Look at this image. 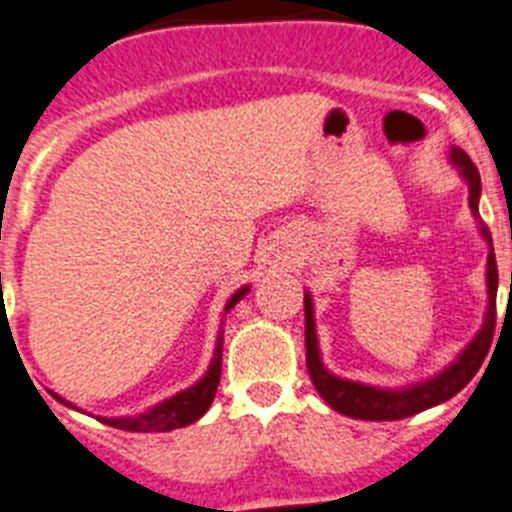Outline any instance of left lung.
<instances>
[{
    "instance_id": "obj_1",
    "label": "left lung",
    "mask_w": 512,
    "mask_h": 512,
    "mask_svg": "<svg viewBox=\"0 0 512 512\" xmlns=\"http://www.w3.org/2000/svg\"><path fill=\"white\" fill-rule=\"evenodd\" d=\"M451 163L457 165L462 178L469 186V209L477 216L480 209V193L482 181L480 170L474 168L469 155L459 147L451 150ZM482 237H485L490 255H487V313L482 321V329L477 331L472 342L467 344L462 354H459L444 372H439L431 380L416 382L403 390H385L372 388L365 382H352L344 377L331 375L321 362L319 354V339H316V324H313V301L311 293L303 296V308H306V367L311 375L313 388L319 390L321 398L334 408V411L344 413L349 418H359V421H398V418L416 416V413L434 408V405L444 403V400L454 398L462 388H467V382L477 375V370L485 362L487 352H490L492 334H495V298H497V262L495 250H492V234L487 227H480Z\"/></svg>"
}]
</instances>
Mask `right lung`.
Masks as SVG:
<instances>
[{"instance_id": "add662e5", "label": "right lung", "mask_w": 512, "mask_h": 512, "mask_svg": "<svg viewBox=\"0 0 512 512\" xmlns=\"http://www.w3.org/2000/svg\"><path fill=\"white\" fill-rule=\"evenodd\" d=\"M247 290L250 288L245 285V288H239L237 293L229 298L227 306H224V316H227L239 301H242V296H245ZM222 339H224V319H222V329H219V336H216L214 359H211L206 375L201 377L196 385L181 390V393H176L173 398L163 400V403H158L155 408H147V411L140 413V416L99 418V421L107 423V426L112 428H119V431H135V434H160V431H173V428H183L188 426V423L199 421V418L209 411L211 400H214L216 395V388H219V377H222V347H224ZM50 395H53L58 403L68 405V408H76V405H71L68 400H63L61 395H55V393Z\"/></svg>"}]
</instances>
